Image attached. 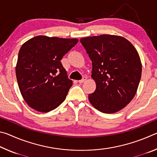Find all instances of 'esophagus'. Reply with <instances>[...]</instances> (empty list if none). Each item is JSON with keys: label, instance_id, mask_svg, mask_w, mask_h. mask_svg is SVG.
I'll return each instance as SVG.
<instances>
[{"label": "esophagus", "instance_id": "34e87169", "mask_svg": "<svg viewBox=\"0 0 157 157\" xmlns=\"http://www.w3.org/2000/svg\"><path fill=\"white\" fill-rule=\"evenodd\" d=\"M86 79H87V78H86V76H84L83 78H82V79H80V80H79L78 82H79V83H83L84 82H85L86 80Z\"/></svg>", "mask_w": 157, "mask_h": 157}]
</instances>
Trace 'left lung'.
<instances>
[{
  "label": "left lung",
  "mask_w": 157,
  "mask_h": 157,
  "mask_svg": "<svg viewBox=\"0 0 157 157\" xmlns=\"http://www.w3.org/2000/svg\"><path fill=\"white\" fill-rule=\"evenodd\" d=\"M92 62L96 89L91 104L105 113L118 112L131 102L141 78L142 64L135 47L123 36L110 34L79 39Z\"/></svg>",
  "instance_id": "obj_1"
}]
</instances>
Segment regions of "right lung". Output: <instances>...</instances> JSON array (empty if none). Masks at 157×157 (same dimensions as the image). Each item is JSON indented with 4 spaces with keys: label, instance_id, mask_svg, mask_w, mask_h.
Instances as JSON below:
<instances>
[{
    "label": "right lung",
    "instance_id": "1",
    "mask_svg": "<svg viewBox=\"0 0 157 157\" xmlns=\"http://www.w3.org/2000/svg\"><path fill=\"white\" fill-rule=\"evenodd\" d=\"M78 42L39 35L21 47L16 66L18 88L29 107L49 112L66 99L73 82L60 60Z\"/></svg>",
    "mask_w": 157,
    "mask_h": 157
}]
</instances>
